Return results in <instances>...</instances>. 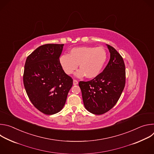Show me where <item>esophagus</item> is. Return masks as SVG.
<instances>
[{"instance_id": "34e87169", "label": "esophagus", "mask_w": 154, "mask_h": 154, "mask_svg": "<svg viewBox=\"0 0 154 154\" xmlns=\"http://www.w3.org/2000/svg\"><path fill=\"white\" fill-rule=\"evenodd\" d=\"M78 81L77 80H73V84H74V85H78Z\"/></svg>"}]
</instances>
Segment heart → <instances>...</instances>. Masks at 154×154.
<instances>
[{
	"label": "heart",
	"mask_w": 154,
	"mask_h": 154,
	"mask_svg": "<svg viewBox=\"0 0 154 154\" xmlns=\"http://www.w3.org/2000/svg\"><path fill=\"white\" fill-rule=\"evenodd\" d=\"M107 59V52L102 47L81 46L72 48L68 55H63L60 63L64 72L72 74L78 67L75 75L77 77L94 79L102 71Z\"/></svg>",
	"instance_id": "obj_1"
}]
</instances>
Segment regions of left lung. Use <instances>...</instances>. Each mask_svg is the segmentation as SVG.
<instances>
[{
    "label": "left lung",
    "mask_w": 154,
    "mask_h": 154,
    "mask_svg": "<svg viewBox=\"0 0 154 154\" xmlns=\"http://www.w3.org/2000/svg\"><path fill=\"white\" fill-rule=\"evenodd\" d=\"M106 46L110 58L103 72L90 81H80L79 83L85 108L94 115H102L116 105L125 83L122 57L114 48Z\"/></svg>",
    "instance_id": "8db88e82"
}]
</instances>
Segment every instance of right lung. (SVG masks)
Masks as SVG:
<instances>
[{"mask_svg":"<svg viewBox=\"0 0 154 154\" xmlns=\"http://www.w3.org/2000/svg\"><path fill=\"white\" fill-rule=\"evenodd\" d=\"M63 46H41L26 61L23 81L26 93L33 105L46 115L61 110L73 84L60 63Z\"/></svg>","mask_w":154,"mask_h":154,"instance_id":"add662e5","label":"right lung"}]
</instances>
